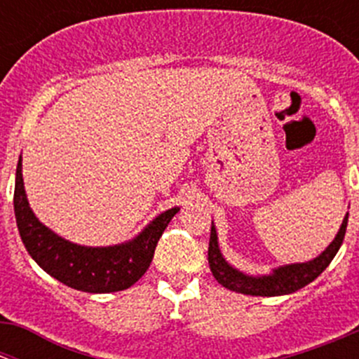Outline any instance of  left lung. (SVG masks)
<instances>
[{
  "label": "left lung",
  "mask_w": 359,
  "mask_h": 359,
  "mask_svg": "<svg viewBox=\"0 0 359 359\" xmlns=\"http://www.w3.org/2000/svg\"><path fill=\"white\" fill-rule=\"evenodd\" d=\"M347 217L346 213L342 224H340L339 233L335 234L334 241L328 245L316 259L307 260V262H295L287 264V266H280L276 269L271 271L269 274H247L243 271L236 269L231 266L226 259H224L222 252L219 247V238H217V229L212 222V231H210V245H208V264L210 271L215 276L222 287L227 290L243 293V295H255V297H278L293 293L311 281L316 280L321 273L328 267V264L334 260V257L339 252L340 245H342L344 236H346L347 227Z\"/></svg>",
  "instance_id": "8db88e82"
}]
</instances>
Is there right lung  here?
I'll return each mask as SVG.
<instances>
[{
	"mask_svg": "<svg viewBox=\"0 0 359 359\" xmlns=\"http://www.w3.org/2000/svg\"><path fill=\"white\" fill-rule=\"evenodd\" d=\"M13 210L24 247L45 273L74 290L109 293L130 288L144 276L163 231L180 208L173 206L159 213L133 240L125 243L111 247L72 243L39 222L29 206L20 156L15 172Z\"/></svg>",
	"mask_w": 359,
	"mask_h": 359,
	"instance_id": "right-lung-1",
	"label": "right lung"
}]
</instances>
